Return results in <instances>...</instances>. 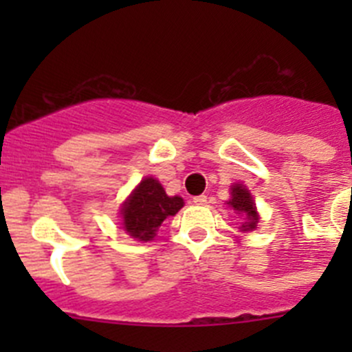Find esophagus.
Masks as SVG:
<instances>
[{
	"instance_id": "34e87169",
	"label": "esophagus",
	"mask_w": 352,
	"mask_h": 352,
	"mask_svg": "<svg viewBox=\"0 0 352 352\" xmlns=\"http://www.w3.org/2000/svg\"><path fill=\"white\" fill-rule=\"evenodd\" d=\"M192 202H194V204H197V206H206V204H208V197H206V196H196L192 199Z\"/></svg>"
}]
</instances>
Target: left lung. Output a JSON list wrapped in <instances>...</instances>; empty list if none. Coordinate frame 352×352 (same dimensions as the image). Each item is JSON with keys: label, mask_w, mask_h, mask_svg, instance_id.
Returning a JSON list of instances; mask_svg holds the SVG:
<instances>
[{"label": "left lung", "mask_w": 352, "mask_h": 352, "mask_svg": "<svg viewBox=\"0 0 352 352\" xmlns=\"http://www.w3.org/2000/svg\"><path fill=\"white\" fill-rule=\"evenodd\" d=\"M226 204L236 211V214L245 216V221L242 223V232H250L257 226L258 223V212L255 208V202L252 199V194L242 184H235L232 186V199Z\"/></svg>", "instance_id": "1"}]
</instances>
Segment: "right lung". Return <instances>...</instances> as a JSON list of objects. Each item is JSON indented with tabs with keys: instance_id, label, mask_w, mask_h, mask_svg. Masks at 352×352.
Instances as JSON below:
<instances>
[{
	"instance_id": "add662e5",
	"label": "right lung",
	"mask_w": 352,
	"mask_h": 352,
	"mask_svg": "<svg viewBox=\"0 0 352 352\" xmlns=\"http://www.w3.org/2000/svg\"><path fill=\"white\" fill-rule=\"evenodd\" d=\"M184 206L179 196H166L162 184L153 177H146L131 192L120 208L122 228L140 242H150L168 216H175Z\"/></svg>"
}]
</instances>
